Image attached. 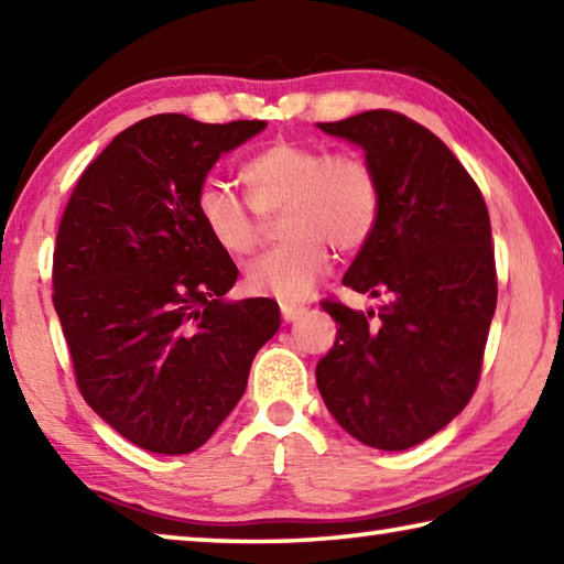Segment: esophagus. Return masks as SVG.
<instances>
[{
  "mask_svg": "<svg viewBox=\"0 0 564 564\" xmlns=\"http://www.w3.org/2000/svg\"><path fill=\"white\" fill-rule=\"evenodd\" d=\"M305 313V308L303 305H291V303H281V318L285 321V323H291V321H295V318H301Z\"/></svg>",
  "mask_w": 564,
  "mask_h": 564,
  "instance_id": "1",
  "label": "esophagus"
}]
</instances>
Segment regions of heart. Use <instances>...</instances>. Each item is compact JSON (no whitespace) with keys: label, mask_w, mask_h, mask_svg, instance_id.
Listing matches in <instances>:
<instances>
[{"label":"heart","mask_w":564,"mask_h":564,"mask_svg":"<svg viewBox=\"0 0 564 564\" xmlns=\"http://www.w3.org/2000/svg\"><path fill=\"white\" fill-rule=\"evenodd\" d=\"M248 202L221 181H204L194 208L206 234L234 259L263 241V218L279 214L285 238L246 269L253 295L301 301L330 269V249L356 253L370 241L383 208V186L358 151H326L295 139H275L241 169Z\"/></svg>","instance_id":"b5f03b06"}]
</instances>
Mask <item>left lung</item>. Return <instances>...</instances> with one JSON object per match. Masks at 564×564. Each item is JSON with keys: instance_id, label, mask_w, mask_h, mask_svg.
Wrapping results in <instances>:
<instances>
[{"instance_id": "8db88e82", "label": "left lung", "mask_w": 564, "mask_h": 564, "mask_svg": "<svg viewBox=\"0 0 564 564\" xmlns=\"http://www.w3.org/2000/svg\"><path fill=\"white\" fill-rule=\"evenodd\" d=\"M318 127L356 141L383 208L343 283L388 299L358 313L326 299L336 346L318 360L323 403L378 451L427 441L470 403L498 305L490 216L467 169L423 123L390 109Z\"/></svg>"}]
</instances>
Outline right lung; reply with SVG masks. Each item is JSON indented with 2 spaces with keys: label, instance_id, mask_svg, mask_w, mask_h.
Instances as JSON below:
<instances>
[{
  "label": "right lung",
  "instance_id": "obj_1",
  "mask_svg": "<svg viewBox=\"0 0 564 564\" xmlns=\"http://www.w3.org/2000/svg\"><path fill=\"white\" fill-rule=\"evenodd\" d=\"M263 127L141 119L84 169L62 214L52 301L76 388L149 453L202 447L281 326L271 299H224L238 269L194 208L218 156Z\"/></svg>",
  "mask_w": 564,
  "mask_h": 564
}]
</instances>
